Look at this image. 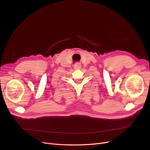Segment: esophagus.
<instances>
[{
	"instance_id": "esophagus-1",
	"label": "esophagus",
	"mask_w": 150,
	"mask_h": 150,
	"mask_svg": "<svg viewBox=\"0 0 150 150\" xmlns=\"http://www.w3.org/2000/svg\"><path fill=\"white\" fill-rule=\"evenodd\" d=\"M81 68V65L80 64V63H76V64L74 65V69L78 70V69H80Z\"/></svg>"
}]
</instances>
